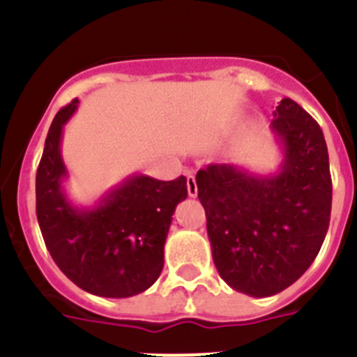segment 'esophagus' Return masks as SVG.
<instances>
[{
	"label": "esophagus",
	"mask_w": 357,
	"mask_h": 357,
	"mask_svg": "<svg viewBox=\"0 0 357 357\" xmlns=\"http://www.w3.org/2000/svg\"><path fill=\"white\" fill-rule=\"evenodd\" d=\"M186 188H188V195L190 197H197V193H199V188H197L195 176H188V179H186Z\"/></svg>",
	"instance_id": "esophagus-1"
}]
</instances>
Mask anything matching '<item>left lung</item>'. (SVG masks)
Here are the masks:
<instances>
[{"mask_svg":"<svg viewBox=\"0 0 357 357\" xmlns=\"http://www.w3.org/2000/svg\"><path fill=\"white\" fill-rule=\"evenodd\" d=\"M272 130L284 150L278 174L211 164L195 178L221 279L258 298L281 293L305 274L331 214L330 158L319 123L286 98L275 108Z\"/></svg>","mask_w":357,"mask_h":357,"instance_id":"left-lung-1","label":"left lung"}]
</instances>
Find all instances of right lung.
<instances>
[{"instance_id": "right-lung-1", "label": "right lung", "mask_w": 357, "mask_h": 357, "mask_svg": "<svg viewBox=\"0 0 357 357\" xmlns=\"http://www.w3.org/2000/svg\"><path fill=\"white\" fill-rule=\"evenodd\" d=\"M78 99L61 108L45 139L36 171V216L50 256L69 281L106 298L143 293L164 266V244L176 206L188 195L186 178L158 181L144 174L127 178L92 209L66 199L68 171L61 157L62 127Z\"/></svg>"}]
</instances>
